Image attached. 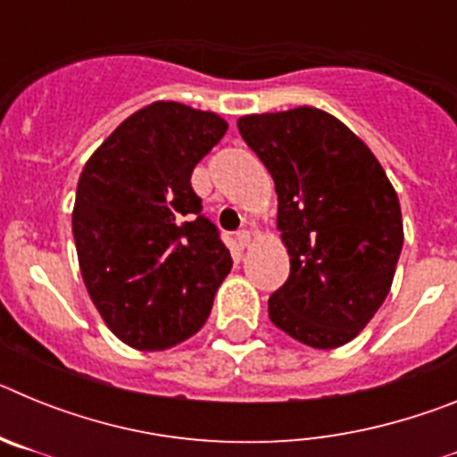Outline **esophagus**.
I'll list each match as a JSON object with an SVG mask.
<instances>
[{
    "label": "esophagus",
    "instance_id": "esophagus-1",
    "mask_svg": "<svg viewBox=\"0 0 457 457\" xmlns=\"http://www.w3.org/2000/svg\"><path fill=\"white\" fill-rule=\"evenodd\" d=\"M236 242H237V247L245 249L249 247V242H252V231L249 228H242V231L236 233Z\"/></svg>",
    "mask_w": 457,
    "mask_h": 457
}]
</instances>
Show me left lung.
Instances as JSON below:
<instances>
[{
  "mask_svg": "<svg viewBox=\"0 0 457 457\" xmlns=\"http://www.w3.org/2000/svg\"><path fill=\"white\" fill-rule=\"evenodd\" d=\"M237 130L272 176L290 256L270 320L311 348L345 345L391 290L403 249L394 185L364 141L322 109L240 116Z\"/></svg>",
  "mask_w": 457,
  "mask_h": 457,
  "instance_id": "1",
  "label": "left lung"
}]
</instances>
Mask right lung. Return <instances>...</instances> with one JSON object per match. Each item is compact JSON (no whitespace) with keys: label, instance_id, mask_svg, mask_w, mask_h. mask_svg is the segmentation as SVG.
Listing matches in <instances>:
<instances>
[{"label":"right lung","instance_id":"add662e5","mask_svg":"<svg viewBox=\"0 0 457 457\" xmlns=\"http://www.w3.org/2000/svg\"><path fill=\"white\" fill-rule=\"evenodd\" d=\"M226 130L215 112L157 100L84 164L72 208L79 270L104 325L130 348L194 337L231 272V252L189 183Z\"/></svg>","mask_w":457,"mask_h":457}]
</instances>
